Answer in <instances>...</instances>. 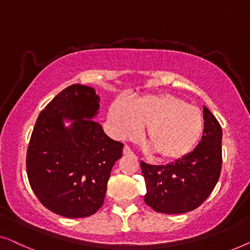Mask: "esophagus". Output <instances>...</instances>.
<instances>
[{
	"label": "esophagus",
	"mask_w": 250,
	"mask_h": 250,
	"mask_svg": "<svg viewBox=\"0 0 250 250\" xmlns=\"http://www.w3.org/2000/svg\"><path fill=\"white\" fill-rule=\"evenodd\" d=\"M124 154L125 155H130V154H132V150L129 148V146H125L124 147Z\"/></svg>",
	"instance_id": "esophagus-1"
}]
</instances>
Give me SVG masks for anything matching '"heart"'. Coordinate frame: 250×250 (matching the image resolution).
<instances>
[{
	"label": "heart",
	"mask_w": 250,
	"mask_h": 250,
	"mask_svg": "<svg viewBox=\"0 0 250 250\" xmlns=\"http://www.w3.org/2000/svg\"><path fill=\"white\" fill-rule=\"evenodd\" d=\"M108 124L120 139H133L146 126L144 139L162 160H179L190 153L204 130L198 107L170 94H149L126 102L117 100L108 110Z\"/></svg>",
	"instance_id": "obj_1"
}]
</instances>
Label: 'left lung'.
Instances as JSON below:
<instances>
[{
	"instance_id": "8db88e82",
	"label": "left lung",
	"mask_w": 250,
	"mask_h": 250,
	"mask_svg": "<svg viewBox=\"0 0 250 250\" xmlns=\"http://www.w3.org/2000/svg\"><path fill=\"white\" fill-rule=\"evenodd\" d=\"M222 128L204 106L203 137L196 148L167 165L142 162L147 192L145 203L154 210L181 214L205 202L217 184L222 165Z\"/></svg>"
}]
</instances>
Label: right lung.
Here are the masks:
<instances>
[{"label": "right lung", "mask_w": 250, "mask_h": 250, "mask_svg": "<svg viewBox=\"0 0 250 250\" xmlns=\"http://www.w3.org/2000/svg\"><path fill=\"white\" fill-rule=\"evenodd\" d=\"M100 96L75 83L38 115L27 150V174L40 202L58 215H93L104 203L112 167L124 144L111 139L93 119ZM64 122H70L66 127Z\"/></svg>", "instance_id": "right-lung-1"}]
</instances>
